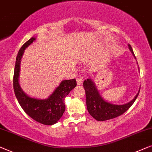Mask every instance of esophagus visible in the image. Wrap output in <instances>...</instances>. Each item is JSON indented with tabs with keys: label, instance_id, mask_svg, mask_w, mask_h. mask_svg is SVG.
<instances>
[{
	"label": "esophagus",
	"instance_id": "esophagus-1",
	"mask_svg": "<svg viewBox=\"0 0 152 152\" xmlns=\"http://www.w3.org/2000/svg\"><path fill=\"white\" fill-rule=\"evenodd\" d=\"M76 81H77V85H80L83 83V78H78L76 79Z\"/></svg>",
	"mask_w": 152,
	"mask_h": 152
}]
</instances>
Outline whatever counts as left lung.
Instances as JSON below:
<instances>
[{
    "label": "left lung",
    "mask_w": 152,
    "mask_h": 152,
    "mask_svg": "<svg viewBox=\"0 0 152 152\" xmlns=\"http://www.w3.org/2000/svg\"><path fill=\"white\" fill-rule=\"evenodd\" d=\"M128 46L131 52L134 56L132 46L130 45H128ZM83 87L86 95L87 110L89 114L98 121H104L116 118L124 114L133 104L140 91V90L138 91L135 98L129 102L119 105L110 103L104 100L98 93L94 83L90 78H87L83 82Z\"/></svg>",
    "instance_id": "left-lung-1"
}]
</instances>
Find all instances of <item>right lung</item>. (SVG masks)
Listing matches in <instances>:
<instances>
[{
  "instance_id": "1",
  "label": "right lung",
  "mask_w": 152,
  "mask_h": 152,
  "mask_svg": "<svg viewBox=\"0 0 152 152\" xmlns=\"http://www.w3.org/2000/svg\"><path fill=\"white\" fill-rule=\"evenodd\" d=\"M36 40L32 37L25 42L19 50L14 67L13 85L18 101L26 114L38 123L46 125L56 123L65 110V98L76 86V79L63 80L52 95L47 99H37L27 96L20 88L18 83L20 60L24 50Z\"/></svg>"
}]
</instances>
